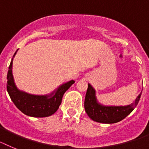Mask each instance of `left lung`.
Instances as JSON below:
<instances>
[{
	"label": "left lung",
	"mask_w": 149,
	"mask_h": 149,
	"mask_svg": "<svg viewBox=\"0 0 149 149\" xmlns=\"http://www.w3.org/2000/svg\"><path fill=\"white\" fill-rule=\"evenodd\" d=\"M141 94L142 92L130 105H103L97 100L95 89L88 83L84 107L87 115L93 121L103 124H114L121 121L134 110L139 103Z\"/></svg>",
	"instance_id": "obj_1"
}]
</instances>
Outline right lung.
I'll list each match as a JSON object with an SVG mask.
<instances>
[{"instance_id":"add662e5","label":"right lung","mask_w":149,"mask_h":149,"mask_svg":"<svg viewBox=\"0 0 149 149\" xmlns=\"http://www.w3.org/2000/svg\"><path fill=\"white\" fill-rule=\"evenodd\" d=\"M17 51L15 52L10 62L6 76V90L10 98L15 107L26 116L35 118L52 116L58 110L61 103L63 95L75 81L70 80L61 84L50 94L44 95L31 94L20 90L15 85L13 75V61Z\"/></svg>"}]
</instances>
